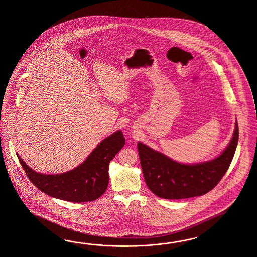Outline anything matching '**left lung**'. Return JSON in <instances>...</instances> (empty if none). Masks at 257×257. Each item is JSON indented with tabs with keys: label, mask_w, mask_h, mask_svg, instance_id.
Listing matches in <instances>:
<instances>
[{
	"label": "left lung",
	"mask_w": 257,
	"mask_h": 257,
	"mask_svg": "<svg viewBox=\"0 0 257 257\" xmlns=\"http://www.w3.org/2000/svg\"><path fill=\"white\" fill-rule=\"evenodd\" d=\"M239 139L238 123L228 147L218 157L202 164L177 163L166 155L138 143L142 173L147 186L157 197L183 199L207 194L221 180L234 156Z\"/></svg>",
	"instance_id": "left-lung-1"
}]
</instances>
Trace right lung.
Returning <instances> with one entry per match:
<instances>
[{
  "label": "right lung",
  "mask_w": 257,
  "mask_h": 257,
  "mask_svg": "<svg viewBox=\"0 0 257 257\" xmlns=\"http://www.w3.org/2000/svg\"><path fill=\"white\" fill-rule=\"evenodd\" d=\"M122 131L105 138L81 165L60 175H44L35 172L17 157L28 178L39 190L61 200L89 202L104 194L108 186L110 161L125 145Z\"/></svg>",
  "instance_id": "right-lung-1"
}]
</instances>
